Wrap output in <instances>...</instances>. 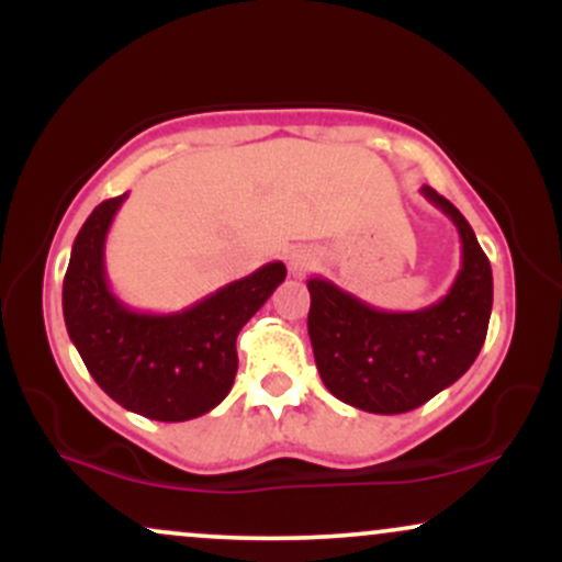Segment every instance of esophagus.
<instances>
[{
  "label": "esophagus",
  "instance_id": "obj_1",
  "mask_svg": "<svg viewBox=\"0 0 562 562\" xmlns=\"http://www.w3.org/2000/svg\"><path fill=\"white\" fill-rule=\"evenodd\" d=\"M314 267H317V254H314L312 248H295V250H290V254H288L290 274L301 277Z\"/></svg>",
  "mask_w": 562,
  "mask_h": 562
}]
</instances>
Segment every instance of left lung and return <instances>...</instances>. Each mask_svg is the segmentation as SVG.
<instances>
[{
    "mask_svg": "<svg viewBox=\"0 0 562 562\" xmlns=\"http://www.w3.org/2000/svg\"><path fill=\"white\" fill-rule=\"evenodd\" d=\"M462 243V267L449 293L420 312H383L325 277L306 282L312 293L308 338L322 383L335 398L375 415L417 409L470 370L492 317V263L468 218L423 184Z\"/></svg>",
    "mask_w": 562,
    "mask_h": 562,
    "instance_id": "obj_1",
    "label": "left lung"
}]
</instances>
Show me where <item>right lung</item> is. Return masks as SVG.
Returning a JSON list of instances; mask_svg holds the SVG:
<instances>
[{"label": "right lung", "mask_w": 562, "mask_h": 562, "mask_svg": "<svg viewBox=\"0 0 562 562\" xmlns=\"http://www.w3.org/2000/svg\"><path fill=\"white\" fill-rule=\"evenodd\" d=\"M126 200H102L79 229L63 280V317L89 375L124 409L182 423L224 402L237 372V333L285 280V263L218 288L173 314L128 308L108 285L105 240Z\"/></svg>", "instance_id": "1"}]
</instances>
